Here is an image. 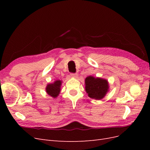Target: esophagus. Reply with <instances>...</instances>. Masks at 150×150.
Masks as SVG:
<instances>
[{
  "mask_svg": "<svg viewBox=\"0 0 150 150\" xmlns=\"http://www.w3.org/2000/svg\"><path fill=\"white\" fill-rule=\"evenodd\" d=\"M70 75H71V77H73V78H76L77 74H76V73H71V74H70Z\"/></svg>",
  "mask_w": 150,
  "mask_h": 150,
  "instance_id": "esophagus-1",
  "label": "esophagus"
}]
</instances>
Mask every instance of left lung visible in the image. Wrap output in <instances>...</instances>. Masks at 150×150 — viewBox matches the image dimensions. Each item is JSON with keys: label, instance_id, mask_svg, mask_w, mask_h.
I'll return each mask as SVG.
<instances>
[{"label": "left lung", "instance_id": "obj_1", "mask_svg": "<svg viewBox=\"0 0 150 150\" xmlns=\"http://www.w3.org/2000/svg\"><path fill=\"white\" fill-rule=\"evenodd\" d=\"M86 91L89 98L95 99H101L105 96L108 91L107 80L101 78H95L88 76L85 79Z\"/></svg>", "mask_w": 150, "mask_h": 150}]
</instances>
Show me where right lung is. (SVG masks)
Masks as SVG:
<instances>
[{"mask_svg": "<svg viewBox=\"0 0 150 150\" xmlns=\"http://www.w3.org/2000/svg\"><path fill=\"white\" fill-rule=\"evenodd\" d=\"M61 81L57 80L53 84H49L46 87V92L52 98H56L61 91Z\"/></svg>", "mask_w": 150, "mask_h": 150, "instance_id": "add662e5", "label": "right lung"}]
</instances>
